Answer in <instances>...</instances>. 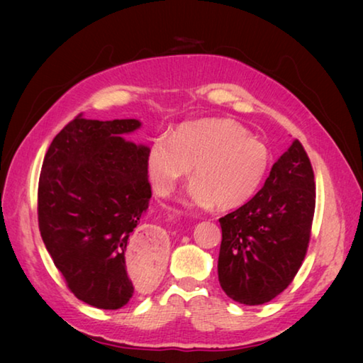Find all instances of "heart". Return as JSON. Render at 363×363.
<instances>
[{
	"label": "heart",
	"mask_w": 363,
	"mask_h": 363,
	"mask_svg": "<svg viewBox=\"0 0 363 363\" xmlns=\"http://www.w3.org/2000/svg\"><path fill=\"white\" fill-rule=\"evenodd\" d=\"M269 160L267 147L238 121L203 118L177 128L171 138L153 139L145 169L153 190L167 196L194 164L195 179L186 190L190 203L233 210L253 199Z\"/></svg>",
	"instance_id": "b5f03b06"
}]
</instances>
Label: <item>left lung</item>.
Segmentation results:
<instances>
[{"instance_id":"8db88e82","label":"left lung","mask_w":363,"mask_h":363,"mask_svg":"<svg viewBox=\"0 0 363 363\" xmlns=\"http://www.w3.org/2000/svg\"><path fill=\"white\" fill-rule=\"evenodd\" d=\"M314 210V171L294 139L259 192L219 219L218 277L227 296L259 306L284 291L303 264Z\"/></svg>"}]
</instances>
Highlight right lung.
I'll return each instance as SVG.
<instances>
[{
	"label": "right lung",
	"mask_w": 363,
	"mask_h": 363,
	"mask_svg": "<svg viewBox=\"0 0 363 363\" xmlns=\"http://www.w3.org/2000/svg\"><path fill=\"white\" fill-rule=\"evenodd\" d=\"M143 126L134 118L77 116L45 155L38 184L41 238L67 285L83 303L120 309L134 293L126 250L152 196L147 147L125 139ZM145 248H157L147 240ZM157 257L147 264L157 275Z\"/></svg>",
	"instance_id": "1"
}]
</instances>
